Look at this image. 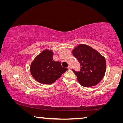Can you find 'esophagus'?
Instances as JSON below:
<instances>
[{
    "label": "esophagus",
    "mask_w": 123,
    "mask_h": 123,
    "mask_svg": "<svg viewBox=\"0 0 123 123\" xmlns=\"http://www.w3.org/2000/svg\"><path fill=\"white\" fill-rule=\"evenodd\" d=\"M67 68H68V70H70V69H71V66H68Z\"/></svg>",
    "instance_id": "1"
}]
</instances>
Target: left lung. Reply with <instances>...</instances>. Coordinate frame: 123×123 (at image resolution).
I'll list each match as a JSON object with an SVG mask.
<instances>
[{
	"mask_svg": "<svg viewBox=\"0 0 123 123\" xmlns=\"http://www.w3.org/2000/svg\"><path fill=\"white\" fill-rule=\"evenodd\" d=\"M72 53L80 65L79 71L72 69L79 83L85 87L94 86L98 84L106 72L105 58L98 51L85 44L76 47Z\"/></svg>",
	"mask_w": 123,
	"mask_h": 123,
	"instance_id": "1",
	"label": "left lung"
}]
</instances>
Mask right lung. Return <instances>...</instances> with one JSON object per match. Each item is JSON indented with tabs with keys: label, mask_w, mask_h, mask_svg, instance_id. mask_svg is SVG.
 <instances>
[{
	"label": "right lung",
	"mask_w": 123,
	"mask_h": 123,
	"mask_svg": "<svg viewBox=\"0 0 123 123\" xmlns=\"http://www.w3.org/2000/svg\"><path fill=\"white\" fill-rule=\"evenodd\" d=\"M30 69L37 81L46 84L54 83L68 70L62 67L59 62L54 61L53 52L48 50L43 51L35 58Z\"/></svg>",
	"instance_id": "right-lung-1"
}]
</instances>
